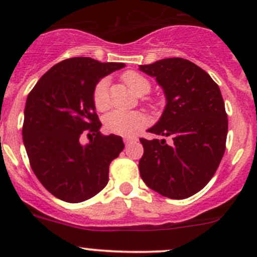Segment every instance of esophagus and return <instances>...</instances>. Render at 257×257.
Masks as SVG:
<instances>
[{"instance_id": "esophagus-1", "label": "esophagus", "mask_w": 257, "mask_h": 257, "mask_svg": "<svg viewBox=\"0 0 257 257\" xmlns=\"http://www.w3.org/2000/svg\"><path fill=\"white\" fill-rule=\"evenodd\" d=\"M134 141H137V138H132V137H125V138H124V143L125 144L132 143V142H134Z\"/></svg>"}]
</instances>
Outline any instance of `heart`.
Returning a JSON list of instances; mask_svg holds the SVG:
<instances>
[{"mask_svg":"<svg viewBox=\"0 0 257 257\" xmlns=\"http://www.w3.org/2000/svg\"><path fill=\"white\" fill-rule=\"evenodd\" d=\"M124 82L129 89L138 97L145 95L150 92L152 84L142 74L136 72H128L123 76ZM108 79H102L98 82L93 90V102L98 110H105L109 107L108 98ZM144 125V116L137 112H123V110H113L108 113L104 118V126L108 132L119 136H132L139 128Z\"/></svg>","mask_w":257,"mask_h":257,"instance_id":"obj_1","label":"heart"}]
</instances>
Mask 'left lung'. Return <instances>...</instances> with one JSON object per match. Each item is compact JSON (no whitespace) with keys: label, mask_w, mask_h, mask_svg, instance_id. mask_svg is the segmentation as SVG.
<instances>
[{"label":"left lung","mask_w":257,"mask_h":257,"mask_svg":"<svg viewBox=\"0 0 257 257\" xmlns=\"http://www.w3.org/2000/svg\"><path fill=\"white\" fill-rule=\"evenodd\" d=\"M139 71L155 78L167 100L160 119L148 129L163 139H141V177L160 195L189 198L214 177L225 152L227 115L220 88L184 58L160 59L139 66Z\"/></svg>","instance_id":"8db88e82"}]
</instances>
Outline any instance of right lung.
<instances>
[{
    "label": "right lung",
    "instance_id": "add662e5",
    "mask_svg": "<svg viewBox=\"0 0 257 257\" xmlns=\"http://www.w3.org/2000/svg\"><path fill=\"white\" fill-rule=\"evenodd\" d=\"M124 67L89 57L64 59L46 72L28 94L23 144L36 177L61 200L80 203L107 185L109 164L124 143L115 134H100L93 90L103 77ZM88 128L95 138L82 146L79 138Z\"/></svg>",
    "mask_w": 257,
    "mask_h": 257
}]
</instances>
